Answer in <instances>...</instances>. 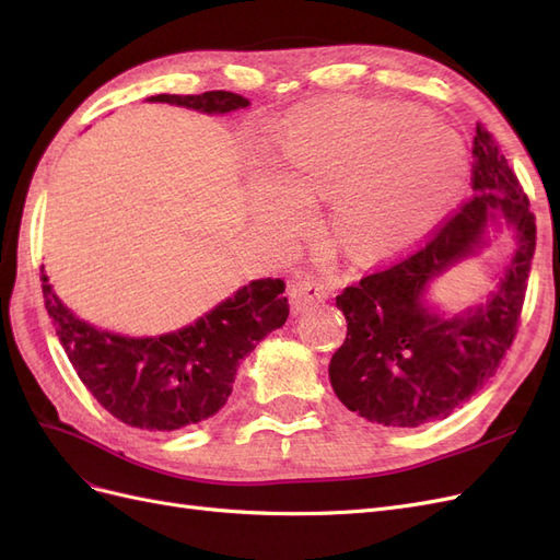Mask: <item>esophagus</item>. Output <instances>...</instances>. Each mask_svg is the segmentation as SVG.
Listing matches in <instances>:
<instances>
[{
	"label": "esophagus",
	"mask_w": 560,
	"mask_h": 560,
	"mask_svg": "<svg viewBox=\"0 0 560 560\" xmlns=\"http://www.w3.org/2000/svg\"><path fill=\"white\" fill-rule=\"evenodd\" d=\"M329 296H331V287L319 278L303 276V278H296L290 287V301L294 311H306Z\"/></svg>",
	"instance_id": "esophagus-1"
}]
</instances>
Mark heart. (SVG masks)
<instances>
[{
	"instance_id": "b5f03b06",
	"label": "heart",
	"mask_w": 560,
	"mask_h": 560,
	"mask_svg": "<svg viewBox=\"0 0 560 560\" xmlns=\"http://www.w3.org/2000/svg\"><path fill=\"white\" fill-rule=\"evenodd\" d=\"M282 171L249 179L254 219L266 233L308 222L313 196H334V219L364 252H393L425 233L460 194V135L378 100L341 97L301 114L280 144Z\"/></svg>"
}]
</instances>
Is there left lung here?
Returning <instances> with one entry per match:
<instances>
[{
	"mask_svg": "<svg viewBox=\"0 0 560 560\" xmlns=\"http://www.w3.org/2000/svg\"><path fill=\"white\" fill-rule=\"evenodd\" d=\"M474 194L425 243L336 296L348 322L329 378L350 411L387 428L442 420L495 376L514 343L535 254V214L518 177L481 124L471 144ZM500 213L520 249L486 307L446 320L424 308V284L482 242Z\"/></svg>",
	"mask_w": 560,
	"mask_h": 560,
	"instance_id": "1",
	"label": "left lung"
}]
</instances>
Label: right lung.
I'll return each instance as SVG.
<instances>
[{
    "instance_id": "right-lung-1",
    "label": "right lung",
    "mask_w": 560,
    "mask_h": 560,
    "mask_svg": "<svg viewBox=\"0 0 560 560\" xmlns=\"http://www.w3.org/2000/svg\"><path fill=\"white\" fill-rule=\"evenodd\" d=\"M151 103L206 114L243 109L249 100L231 91L202 95H151ZM44 306L77 376L100 406L130 428L173 432L212 418L226 404L235 369L264 336L280 329L290 306L284 282L245 284L196 325L156 338L100 331L62 306L42 273Z\"/></svg>"
}]
</instances>
